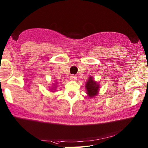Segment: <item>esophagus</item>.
Instances as JSON below:
<instances>
[{
	"label": "esophagus",
	"mask_w": 148,
	"mask_h": 148,
	"mask_svg": "<svg viewBox=\"0 0 148 148\" xmlns=\"http://www.w3.org/2000/svg\"><path fill=\"white\" fill-rule=\"evenodd\" d=\"M70 78L71 80H73V81L76 80H77V76H76V75H71L70 77Z\"/></svg>",
	"instance_id": "1"
}]
</instances>
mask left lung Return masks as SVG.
<instances>
[{
    "instance_id": "left-lung-1",
    "label": "left lung",
    "mask_w": 148,
    "mask_h": 148,
    "mask_svg": "<svg viewBox=\"0 0 148 148\" xmlns=\"http://www.w3.org/2000/svg\"><path fill=\"white\" fill-rule=\"evenodd\" d=\"M99 84L93 80L92 77H89L87 82L85 84L87 88V94L88 97H92L96 96L99 90Z\"/></svg>"
}]
</instances>
